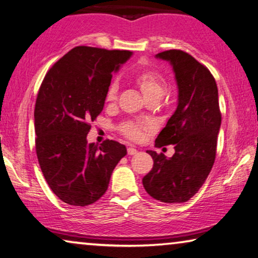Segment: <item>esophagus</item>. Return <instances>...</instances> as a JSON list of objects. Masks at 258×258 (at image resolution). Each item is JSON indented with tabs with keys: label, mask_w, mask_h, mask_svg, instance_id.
<instances>
[{
	"label": "esophagus",
	"mask_w": 258,
	"mask_h": 258,
	"mask_svg": "<svg viewBox=\"0 0 258 258\" xmlns=\"http://www.w3.org/2000/svg\"><path fill=\"white\" fill-rule=\"evenodd\" d=\"M127 153H128V155H136L138 153V151L133 147H128L127 148Z\"/></svg>",
	"instance_id": "esophagus-1"
}]
</instances>
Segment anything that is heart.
Masks as SVG:
<instances>
[{
	"label": "heart",
	"mask_w": 258,
	"mask_h": 258,
	"mask_svg": "<svg viewBox=\"0 0 258 258\" xmlns=\"http://www.w3.org/2000/svg\"><path fill=\"white\" fill-rule=\"evenodd\" d=\"M133 83L136 84L141 93L146 99L150 100H159L164 96L166 90V81L162 76L155 70H141L137 72L133 76ZM117 91L118 86L115 84H112L110 88L107 89L106 96L105 99L108 103H112L117 99ZM121 132L125 134L126 137L131 138V139L138 140L143 136L144 126L134 124V122H125L121 125Z\"/></svg>",
	"instance_id": "1"
}]
</instances>
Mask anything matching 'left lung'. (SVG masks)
<instances>
[{
	"instance_id": "1",
	"label": "left lung",
	"mask_w": 258,
	"mask_h": 258,
	"mask_svg": "<svg viewBox=\"0 0 258 258\" xmlns=\"http://www.w3.org/2000/svg\"><path fill=\"white\" fill-rule=\"evenodd\" d=\"M168 61L177 86V106L161 131L155 146L175 145L172 158L146 151L153 168L143 184L155 200L182 203L198 193L213 168L221 127L219 91L208 69L181 50L155 55Z\"/></svg>"
}]
</instances>
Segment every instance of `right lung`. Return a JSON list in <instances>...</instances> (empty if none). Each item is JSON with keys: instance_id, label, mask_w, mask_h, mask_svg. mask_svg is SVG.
I'll return each mask as SVG.
<instances>
[{"instance_id": "1", "label": "right lung", "mask_w": 258, "mask_h": 258, "mask_svg": "<svg viewBox=\"0 0 258 258\" xmlns=\"http://www.w3.org/2000/svg\"><path fill=\"white\" fill-rule=\"evenodd\" d=\"M133 52L76 46L45 75L35 105L36 153L46 182L58 199L89 206L107 190L114 167L127 154L114 140L88 144L97 115L103 111L112 74Z\"/></svg>"}]
</instances>
